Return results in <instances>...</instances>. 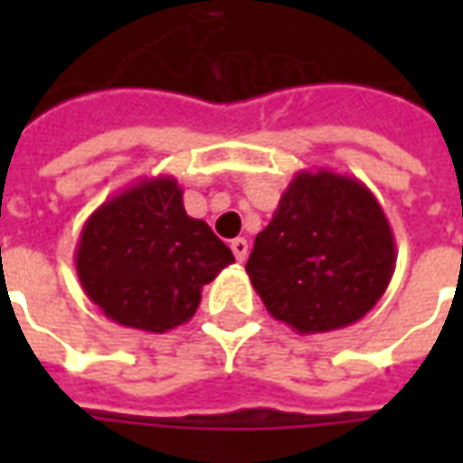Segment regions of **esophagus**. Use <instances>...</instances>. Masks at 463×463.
I'll return each instance as SVG.
<instances>
[{
  "mask_svg": "<svg viewBox=\"0 0 463 463\" xmlns=\"http://www.w3.org/2000/svg\"><path fill=\"white\" fill-rule=\"evenodd\" d=\"M231 250L232 255H235V260L242 262L248 258V241H245V238H235V241L231 242Z\"/></svg>",
  "mask_w": 463,
  "mask_h": 463,
  "instance_id": "34e87169",
  "label": "esophagus"
}]
</instances>
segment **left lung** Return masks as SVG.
<instances>
[{
  "instance_id": "obj_1",
  "label": "left lung",
  "mask_w": 463,
  "mask_h": 463,
  "mask_svg": "<svg viewBox=\"0 0 463 463\" xmlns=\"http://www.w3.org/2000/svg\"><path fill=\"white\" fill-rule=\"evenodd\" d=\"M394 265V232L374 193L352 175L317 168L285 188L245 272L275 320L317 335L362 320Z\"/></svg>"
}]
</instances>
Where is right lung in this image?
<instances>
[{"label": "right lung", "mask_w": 463, "mask_h": 463, "mask_svg": "<svg viewBox=\"0 0 463 463\" xmlns=\"http://www.w3.org/2000/svg\"><path fill=\"white\" fill-rule=\"evenodd\" d=\"M74 260L86 298L109 320L161 335L191 320L203 285L235 258L208 222L185 213L178 181L156 175L89 215Z\"/></svg>", "instance_id": "obj_1"}]
</instances>
